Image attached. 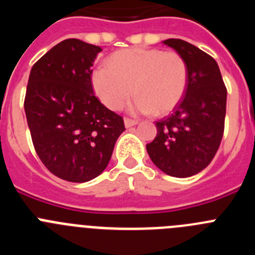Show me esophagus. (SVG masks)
Instances as JSON below:
<instances>
[{
    "mask_svg": "<svg viewBox=\"0 0 255 255\" xmlns=\"http://www.w3.org/2000/svg\"><path fill=\"white\" fill-rule=\"evenodd\" d=\"M124 123H125L126 128H131V126L136 125V124H138V121L132 120V119H129V117H125V119H124Z\"/></svg>",
    "mask_w": 255,
    "mask_h": 255,
    "instance_id": "esophagus-1",
    "label": "esophagus"
}]
</instances>
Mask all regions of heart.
Segmentation results:
<instances>
[{
  "label": "heart",
  "instance_id": "b5f03b06",
  "mask_svg": "<svg viewBox=\"0 0 255 255\" xmlns=\"http://www.w3.org/2000/svg\"><path fill=\"white\" fill-rule=\"evenodd\" d=\"M189 67L175 51L129 48L115 52L108 65L97 67L92 85L101 102L110 110L123 108L136 94L130 110L138 114L166 115L185 94Z\"/></svg>",
  "mask_w": 255,
  "mask_h": 255
}]
</instances>
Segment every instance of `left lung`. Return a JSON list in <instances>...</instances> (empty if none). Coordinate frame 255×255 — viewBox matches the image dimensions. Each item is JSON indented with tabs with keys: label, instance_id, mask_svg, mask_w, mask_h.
Segmentation results:
<instances>
[{
	"label": "left lung",
	"instance_id": "left-lung-1",
	"mask_svg": "<svg viewBox=\"0 0 255 255\" xmlns=\"http://www.w3.org/2000/svg\"><path fill=\"white\" fill-rule=\"evenodd\" d=\"M185 58L189 80L173 112L155 121L157 135L147 144L153 163L164 173L189 177L211 163L225 129L227 89L213 57L182 39L163 40Z\"/></svg>",
	"mask_w": 255,
	"mask_h": 255
}]
</instances>
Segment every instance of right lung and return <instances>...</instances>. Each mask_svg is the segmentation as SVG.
<instances>
[{"mask_svg":"<svg viewBox=\"0 0 255 255\" xmlns=\"http://www.w3.org/2000/svg\"><path fill=\"white\" fill-rule=\"evenodd\" d=\"M102 48L65 39L33 65L24 110L38 157L53 175L85 182L107 167L125 130L123 117L100 102L92 66Z\"/></svg>","mask_w":255,"mask_h":255,"instance_id":"add662e5","label":"right lung"}]
</instances>
